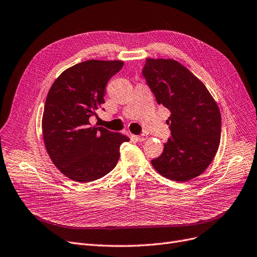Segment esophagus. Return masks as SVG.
Wrapping results in <instances>:
<instances>
[{"mask_svg":"<svg viewBox=\"0 0 257 257\" xmlns=\"http://www.w3.org/2000/svg\"><path fill=\"white\" fill-rule=\"evenodd\" d=\"M135 139L138 141V142H144L146 139H147V136L146 135H140V136H135Z\"/></svg>","mask_w":257,"mask_h":257,"instance_id":"1","label":"esophagus"}]
</instances>
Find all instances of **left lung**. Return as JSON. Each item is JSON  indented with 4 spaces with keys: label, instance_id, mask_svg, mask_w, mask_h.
Instances as JSON below:
<instances>
[{
    "label": "left lung",
    "instance_id": "1",
    "mask_svg": "<svg viewBox=\"0 0 257 257\" xmlns=\"http://www.w3.org/2000/svg\"><path fill=\"white\" fill-rule=\"evenodd\" d=\"M158 104L170 111V137L151 164L163 177L185 182L213 161L221 137L219 108L205 85L175 60L148 58L142 71Z\"/></svg>",
    "mask_w": 257,
    "mask_h": 257
}]
</instances>
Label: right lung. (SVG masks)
<instances>
[{"label": "right lung", "mask_w": 257, "mask_h": 257, "mask_svg": "<svg viewBox=\"0 0 257 257\" xmlns=\"http://www.w3.org/2000/svg\"><path fill=\"white\" fill-rule=\"evenodd\" d=\"M122 64L80 62L65 70L47 94L42 117L45 148L56 167L74 181L85 183L106 176L117 164L120 144L129 141L116 132L92 126L89 120L98 116L106 85Z\"/></svg>", "instance_id": "obj_1"}]
</instances>
